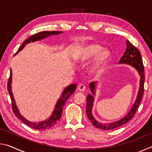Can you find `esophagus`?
<instances>
[{"mask_svg": "<svg viewBox=\"0 0 152 152\" xmlns=\"http://www.w3.org/2000/svg\"><path fill=\"white\" fill-rule=\"evenodd\" d=\"M85 88H86V86L84 85V84H80L79 85H78V91H82V92H83V91H85Z\"/></svg>", "mask_w": 152, "mask_h": 152, "instance_id": "obj_1", "label": "esophagus"}]
</instances>
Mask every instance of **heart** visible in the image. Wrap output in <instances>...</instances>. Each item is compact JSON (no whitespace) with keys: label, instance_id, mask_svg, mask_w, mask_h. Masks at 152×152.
Instances as JSON below:
<instances>
[{"label":"heart","instance_id":"heart-1","mask_svg":"<svg viewBox=\"0 0 152 152\" xmlns=\"http://www.w3.org/2000/svg\"><path fill=\"white\" fill-rule=\"evenodd\" d=\"M95 57L91 68V73L92 75L99 76L104 71L110 60V53L109 50H102V47L99 43H86L80 49L76 58L80 62H86Z\"/></svg>","mask_w":152,"mask_h":152}]
</instances>
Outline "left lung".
Returning <instances> with one entry per match:
<instances>
[{"label": "left lung", "mask_w": 152, "mask_h": 152, "mask_svg": "<svg viewBox=\"0 0 152 152\" xmlns=\"http://www.w3.org/2000/svg\"><path fill=\"white\" fill-rule=\"evenodd\" d=\"M120 64H127L129 65L132 66L137 69L139 74L141 76L140 84V89H139L138 94L137 96V99L135 102L134 104L132 107V109L129 112L127 116L119 121H117L116 122H113L110 123H101L98 122L94 119L92 115V107L93 104L94 97L92 94H94V88H95V82H92L90 83V88L92 91V94H89L87 96L86 99V115L88 119L91 123L95 127L101 129L103 130H110L119 127L120 126L125 124L126 123L132 119V118L134 116L136 111L139 107L142 96L144 92V82H145V76H144V66L143 64V60L141 58V53L140 51L137 50V48L132 45L129 41H127V49L125 51L124 54L121 58L119 61Z\"/></svg>", "instance_id": "obj_1"}]
</instances>
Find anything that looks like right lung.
<instances>
[{"label": "right lung", "instance_id": "right-lung-1", "mask_svg": "<svg viewBox=\"0 0 152 152\" xmlns=\"http://www.w3.org/2000/svg\"><path fill=\"white\" fill-rule=\"evenodd\" d=\"M62 32L58 31H42V32L36 33V34L33 35L22 43V45L20 46L19 50H17L16 53L19 52V51L23 50V48L25 47L27 43H29L31 42H35V41L37 40L43 39V38L48 37V36L60 34ZM11 80H12V72L11 70L10 76L8 80V82H7V90H8L9 91L10 96H11L12 111H13L15 116H16L18 119L21 120L23 122L25 123L27 126H29V127L37 130L48 129H50L52 127H53L55 125H56V123L59 121V120L60 119V118L61 117V114H62V110H63V107L64 106V104H65L66 101L68 100V98L74 93L76 88V84H71V85L67 86L65 88V90L64 91L63 93L61 94V96H60V99H58L57 103H56V105L55 109L53 110V114L51 115V116L49 118L48 120L43 121L39 122L38 123H31L29 121L25 119L22 115H20L19 110H18L17 107L16 106V104H15V99L13 98V94H12V92L11 91Z\"/></svg>", "mask_w": 152, "mask_h": 152}]
</instances>
